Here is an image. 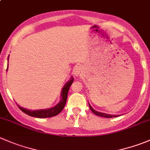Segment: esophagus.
Listing matches in <instances>:
<instances>
[{"instance_id": "1", "label": "esophagus", "mask_w": 150, "mask_h": 150, "mask_svg": "<svg viewBox=\"0 0 150 150\" xmlns=\"http://www.w3.org/2000/svg\"><path fill=\"white\" fill-rule=\"evenodd\" d=\"M81 72H82V69L81 68V67H77L76 69L75 70V74L76 75H81Z\"/></svg>"}]
</instances>
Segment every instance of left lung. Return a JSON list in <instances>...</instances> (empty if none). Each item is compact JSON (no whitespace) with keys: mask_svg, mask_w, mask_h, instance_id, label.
Here are the masks:
<instances>
[{"mask_svg":"<svg viewBox=\"0 0 150 150\" xmlns=\"http://www.w3.org/2000/svg\"><path fill=\"white\" fill-rule=\"evenodd\" d=\"M88 105H89V108L90 109H91V111L94 113V114H96L97 116H99V117H105V118H112V117H118V116H116V115H110V114H103V113H100V112H97L95 110H94V109L91 108V106L89 104H88Z\"/></svg>","mask_w":150,"mask_h":150,"instance_id":"obj_1","label":"left lung"}]
</instances>
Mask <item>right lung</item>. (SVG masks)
<instances>
[{"label": "right lung", "instance_id": "obj_1", "mask_svg": "<svg viewBox=\"0 0 150 150\" xmlns=\"http://www.w3.org/2000/svg\"><path fill=\"white\" fill-rule=\"evenodd\" d=\"M73 78L69 80L67 83H66L64 88L62 91V100L59 102V104L56 105L55 107L51 108L49 109H45V110H29L25 108L20 107L18 105L19 108L25 113V114H28V115L30 116V117H36V118H48V117H53L55 116L58 115V114L63 110L64 108L65 104H66L67 99V94L68 91H69V88L72 83H73Z\"/></svg>", "mask_w": 150, "mask_h": 150}]
</instances>
